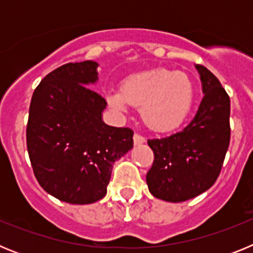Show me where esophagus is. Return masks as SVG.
Instances as JSON below:
<instances>
[{
    "instance_id": "obj_1",
    "label": "esophagus",
    "mask_w": 253,
    "mask_h": 253,
    "mask_svg": "<svg viewBox=\"0 0 253 253\" xmlns=\"http://www.w3.org/2000/svg\"><path fill=\"white\" fill-rule=\"evenodd\" d=\"M133 140H134V144L135 146H139V144H143V143H146V138L142 137L140 134H134V137H133Z\"/></svg>"
}]
</instances>
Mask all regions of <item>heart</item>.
Listing matches in <instances>:
<instances>
[{"label":"heart","instance_id":"obj_1","mask_svg":"<svg viewBox=\"0 0 253 253\" xmlns=\"http://www.w3.org/2000/svg\"><path fill=\"white\" fill-rule=\"evenodd\" d=\"M194 97L191 78L165 68L129 76L123 81L122 90L107 92V102L119 113H125L130 105L140 106L143 122L156 131L178 128L191 111Z\"/></svg>","mask_w":253,"mask_h":253}]
</instances>
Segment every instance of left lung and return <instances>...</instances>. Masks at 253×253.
Listing matches in <instances>:
<instances>
[{"instance_id":"left-lung-1","label":"left lung","mask_w":253,"mask_h":253,"mask_svg":"<svg viewBox=\"0 0 253 253\" xmlns=\"http://www.w3.org/2000/svg\"><path fill=\"white\" fill-rule=\"evenodd\" d=\"M195 67L204 97L194 119L169 137L148 140L154 161L147 185L152 195L165 202H186L213 186L231 139L229 96L209 69Z\"/></svg>"}]
</instances>
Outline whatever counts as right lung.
<instances>
[{"label":"right lung","mask_w":253,"mask_h":253,"mask_svg":"<svg viewBox=\"0 0 253 253\" xmlns=\"http://www.w3.org/2000/svg\"><path fill=\"white\" fill-rule=\"evenodd\" d=\"M93 60L67 63L46 75L29 109L26 144L40 186L69 204L106 195L115 161L133 148V130L102 122L106 100L90 88Z\"/></svg>","instance_id":"1"}]
</instances>
